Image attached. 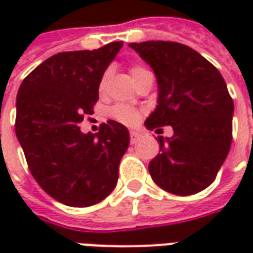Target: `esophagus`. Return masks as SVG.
Returning a JSON list of instances; mask_svg holds the SVG:
<instances>
[{
    "label": "esophagus",
    "mask_w": 253,
    "mask_h": 253,
    "mask_svg": "<svg viewBox=\"0 0 253 253\" xmlns=\"http://www.w3.org/2000/svg\"><path fill=\"white\" fill-rule=\"evenodd\" d=\"M141 138V134L138 131H130V142L135 143Z\"/></svg>",
    "instance_id": "obj_1"
}]
</instances>
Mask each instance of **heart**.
Instances as JSON below:
<instances>
[{"label": "heart", "mask_w": 253, "mask_h": 253, "mask_svg": "<svg viewBox=\"0 0 253 253\" xmlns=\"http://www.w3.org/2000/svg\"><path fill=\"white\" fill-rule=\"evenodd\" d=\"M145 73H148V70L145 69V67L141 66H134L131 69V77L132 80L137 83L139 78L142 77ZM108 78H110V72H105L104 76L101 77L100 80V85L99 89L103 92L107 86V83H108ZM112 115L115 118L116 121H119L123 125H127V126H132V125H135L138 121H139V118H141V114H139V111H137L135 108H132V107H128V105L121 104V105H116L115 108L112 110Z\"/></svg>", "instance_id": "heart-1"}]
</instances>
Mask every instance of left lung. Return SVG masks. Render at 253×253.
I'll return each instance as SVG.
<instances>
[{"label":"left lung","mask_w":253,"mask_h":253,"mask_svg":"<svg viewBox=\"0 0 253 253\" xmlns=\"http://www.w3.org/2000/svg\"><path fill=\"white\" fill-rule=\"evenodd\" d=\"M128 46L152 67L159 86L145 127L173 128L172 137L157 138L160 153L149 163L150 176L175 195L201 192L215 180L232 143L234 105L226 83L186 44L150 41Z\"/></svg>","instance_id":"1"}]
</instances>
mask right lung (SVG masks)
<instances>
[{
  "label": "right lung",
  "instance_id": "1",
  "mask_svg": "<svg viewBox=\"0 0 253 253\" xmlns=\"http://www.w3.org/2000/svg\"><path fill=\"white\" fill-rule=\"evenodd\" d=\"M123 42L97 50L58 52L24 78L16 99V135L38 184L66 206L99 203L115 188L130 145L126 126L108 121L99 132L78 125L93 111L100 80Z\"/></svg>",
  "mask_w": 253,
  "mask_h": 253
}]
</instances>
